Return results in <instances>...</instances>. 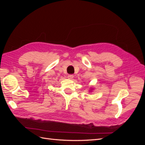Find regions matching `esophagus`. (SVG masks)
<instances>
[{
	"label": "esophagus",
	"instance_id": "34e87169",
	"mask_svg": "<svg viewBox=\"0 0 145 145\" xmlns=\"http://www.w3.org/2000/svg\"><path fill=\"white\" fill-rule=\"evenodd\" d=\"M73 77H74L73 74H69V75L68 76V78H69V79H72Z\"/></svg>",
	"mask_w": 145,
	"mask_h": 145
}]
</instances>
